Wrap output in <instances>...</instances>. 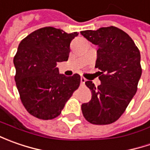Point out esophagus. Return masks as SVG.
Masks as SVG:
<instances>
[{"mask_svg": "<svg viewBox=\"0 0 150 150\" xmlns=\"http://www.w3.org/2000/svg\"><path fill=\"white\" fill-rule=\"evenodd\" d=\"M85 82H86V78H84L83 77H82V78H81V83L84 84L85 83Z\"/></svg>", "mask_w": 150, "mask_h": 150, "instance_id": "obj_1", "label": "esophagus"}]
</instances>
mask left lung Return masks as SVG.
Here are the masks:
<instances>
[{
	"instance_id": "obj_1",
	"label": "left lung",
	"mask_w": 150,
	"mask_h": 150,
	"mask_svg": "<svg viewBox=\"0 0 150 150\" xmlns=\"http://www.w3.org/2000/svg\"><path fill=\"white\" fill-rule=\"evenodd\" d=\"M81 34L97 45L95 67L100 72L101 84H85L92 92L88 103L82 104L84 118L98 125L115 122L124 113L137 92L142 74L140 52L129 36L115 26L101 27Z\"/></svg>"
}]
</instances>
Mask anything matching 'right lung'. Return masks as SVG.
I'll list each match as a JSON object with an SVG mask.
<instances>
[{
	"label": "right lung",
	"instance_id": "1",
	"mask_svg": "<svg viewBox=\"0 0 150 150\" xmlns=\"http://www.w3.org/2000/svg\"><path fill=\"white\" fill-rule=\"evenodd\" d=\"M78 32L67 33L52 26L29 34L15 56V81L22 104L30 114L48 120L60 115L81 78L59 73L57 62L67 61L70 43Z\"/></svg>",
	"mask_w": 150,
	"mask_h": 150
}]
</instances>
